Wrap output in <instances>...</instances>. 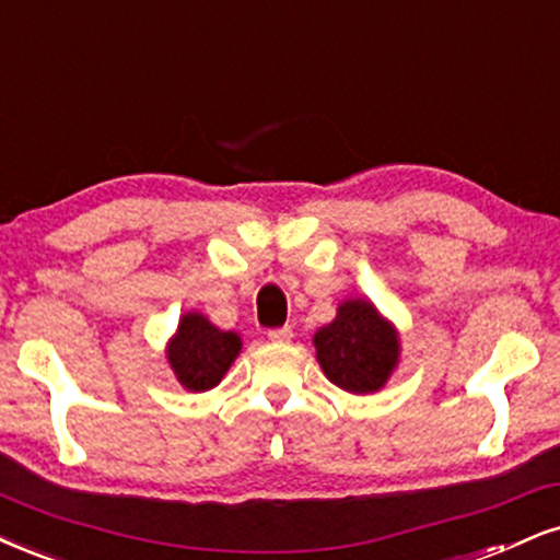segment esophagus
<instances>
[{
	"mask_svg": "<svg viewBox=\"0 0 560 560\" xmlns=\"http://www.w3.org/2000/svg\"><path fill=\"white\" fill-rule=\"evenodd\" d=\"M267 337H269V340H272V342H280V345H285V342H291V340H293V329H291V327H278V329H269Z\"/></svg>",
	"mask_w": 560,
	"mask_h": 560,
	"instance_id": "34e87169",
	"label": "esophagus"
}]
</instances>
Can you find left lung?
<instances>
[{
	"label": "left lung",
	"instance_id": "obj_1",
	"mask_svg": "<svg viewBox=\"0 0 560 560\" xmlns=\"http://www.w3.org/2000/svg\"><path fill=\"white\" fill-rule=\"evenodd\" d=\"M316 361L324 376L350 395L384 389L399 365V332L369 299H345L337 316L316 329Z\"/></svg>",
	"mask_w": 560,
	"mask_h": 560
}]
</instances>
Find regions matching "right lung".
Instances as JSON below:
<instances>
[{"label": "right lung", "instance_id": "add662e5", "mask_svg": "<svg viewBox=\"0 0 560 560\" xmlns=\"http://www.w3.org/2000/svg\"><path fill=\"white\" fill-rule=\"evenodd\" d=\"M241 348L238 332H225L205 314L186 312L165 345V361L186 392H210L223 382Z\"/></svg>", "mask_w": 560, "mask_h": 560}]
</instances>
